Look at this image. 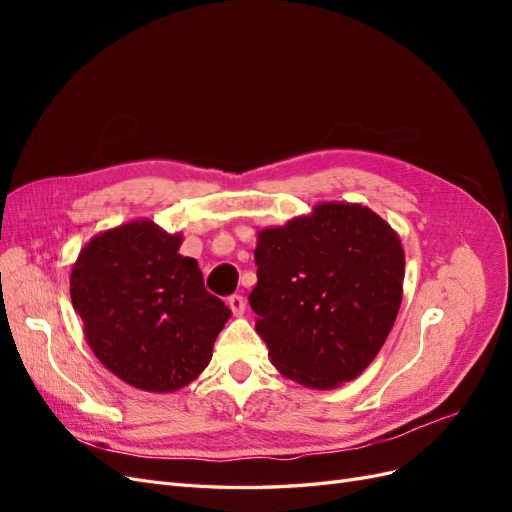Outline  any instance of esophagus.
<instances>
[{"label": "esophagus", "instance_id": "1", "mask_svg": "<svg viewBox=\"0 0 512 512\" xmlns=\"http://www.w3.org/2000/svg\"><path fill=\"white\" fill-rule=\"evenodd\" d=\"M228 307L232 309V314L241 316L245 312V297H241V294H230V297H228Z\"/></svg>", "mask_w": 512, "mask_h": 512}]
</instances>
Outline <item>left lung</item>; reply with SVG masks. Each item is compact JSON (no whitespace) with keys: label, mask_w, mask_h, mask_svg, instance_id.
<instances>
[{"label":"left lung","mask_w":512,"mask_h":512,"mask_svg":"<svg viewBox=\"0 0 512 512\" xmlns=\"http://www.w3.org/2000/svg\"><path fill=\"white\" fill-rule=\"evenodd\" d=\"M256 331L271 363L312 389L354 380L376 359L399 312L404 250L361 205L324 203L258 232Z\"/></svg>","instance_id":"left-lung-1"}]
</instances>
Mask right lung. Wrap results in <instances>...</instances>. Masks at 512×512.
<instances>
[{
    "mask_svg": "<svg viewBox=\"0 0 512 512\" xmlns=\"http://www.w3.org/2000/svg\"><path fill=\"white\" fill-rule=\"evenodd\" d=\"M179 245V235L153 222H132L91 239L72 267L70 297L87 344L134 389L170 393L190 384L230 318Z\"/></svg>",
    "mask_w": 512,
    "mask_h": 512,
    "instance_id": "right-lung-1",
    "label": "right lung"
}]
</instances>
